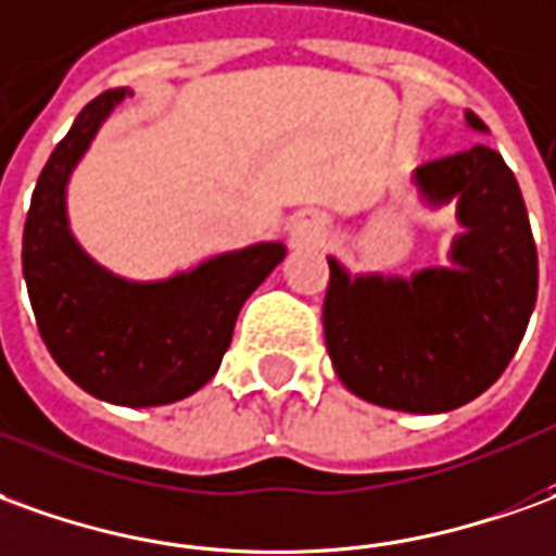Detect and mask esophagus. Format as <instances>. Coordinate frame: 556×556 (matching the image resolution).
Segmentation results:
<instances>
[{"label": "esophagus", "mask_w": 556, "mask_h": 556, "mask_svg": "<svg viewBox=\"0 0 556 556\" xmlns=\"http://www.w3.org/2000/svg\"><path fill=\"white\" fill-rule=\"evenodd\" d=\"M291 231H294V238L301 240V243H318L328 235V219L316 211H304L291 219Z\"/></svg>", "instance_id": "34e87169"}]
</instances>
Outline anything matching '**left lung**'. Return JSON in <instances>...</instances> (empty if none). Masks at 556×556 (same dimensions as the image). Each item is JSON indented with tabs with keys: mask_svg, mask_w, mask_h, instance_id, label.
<instances>
[{
	"mask_svg": "<svg viewBox=\"0 0 556 556\" xmlns=\"http://www.w3.org/2000/svg\"><path fill=\"white\" fill-rule=\"evenodd\" d=\"M467 126L488 131L467 111ZM427 204L457 201L454 267L413 279L349 277L328 258L321 306L333 370L352 394L400 413H448L494 386L527 331L539 258L521 186L503 156L472 150L415 168Z\"/></svg>",
	"mask_w": 556,
	"mask_h": 556,
	"instance_id": "8db88e82",
	"label": "left lung"
}]
</instances>
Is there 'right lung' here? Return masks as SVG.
<instances>
[{"mask_svg": "<svg viewBox=\"0 0 556 556\" xmlns=\"http://www.w3.org/2000/svg\"><path fill=\"white\" fill-rule=\"evenodd\" d=\"M129 89H108L77 114L35 184L23 225V277L35 321L62 372L116 406H162L219 370L240 306L282 262V243H255L159 282H131L77 247L65 184Z\"/></svg>", "mask_w": 556, "mask_h": 556, "instance_id": "1", "label": "right lung"}]
</instances>
